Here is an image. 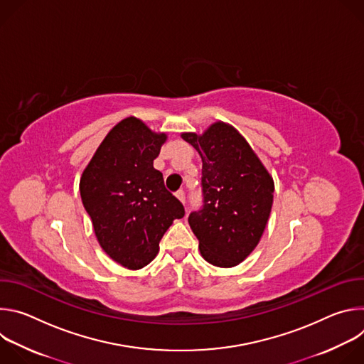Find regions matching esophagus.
<instances>
[{
	"label": "esophagus",
	"mask_w": 364,
	"mask_h": 364,
	"mask_svg": "<svg viewBox=\"0 0 364 364\" xmlns=\"http://www.w3.org/2000/svg\"><path fill=\"white\" fill-rule=\"evenodd\" d=\"M176 197H177L183 204H186V193H184V190H178V191L176 193Z\"/></svg>",
	"instance_id": "esophagus-1"
}]
</instances>
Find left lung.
<instances>
[{
	"instance_id": "obj_1",
	"label": "left lung",
	"mask_w": 364,
	"mask_h": 364,
	"mask_svg": "<svg viewBox=\"0 0 364 364\" xmlns=\"http://www.w3.org/2000/svg\"><path fill=\"white\" fill-rule=\"evenodd\" d=\"M181 138L203 161V207L188 216L200 253L215 267H236L262 237L272 209L274 180L229 124L219 121L201 135L184 132Z\"/></svg>"
}]
</instances>
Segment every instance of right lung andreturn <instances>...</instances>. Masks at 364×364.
Masks as SVG:
<instances>
[{"label": "right lung", "instance_id": "obj_1", "mask_svg": "<svg viewBox=\"0 0 364 364\" xmlns=\"http://www.w3.org/2000/svg\"><path fill=\"white\" fill-rule=\"evenodd\" d=\"M167 134L129 117L100 142L80 177V197L100 247L124 268L141 269L184 207L154 168Z\"/></svg>", "mask_w": 364, "mask_h": 364}]
</instances>
